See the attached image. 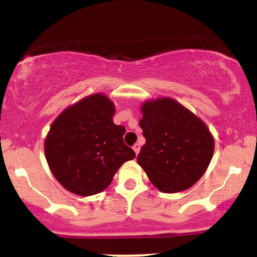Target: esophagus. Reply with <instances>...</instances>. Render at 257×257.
Listing matches in <instances>:
<instances>
[{
    "mask_svg": "<svg viewBox=\"0 0 257 257\" xmlns=\"http://www.w3.org/2000/svg\"><path fill=\"white\" fill-rule=\"evenodd\" d=\"M133 150H134V152H135V155H139V152H140V145H139V144H135L134 146H133Z\"/></svg>",
    "mask_w": 257,
    "mask_h": 257,
    "instance_id": "obj_1",
    "label": "esophagus"
}]
</instances>
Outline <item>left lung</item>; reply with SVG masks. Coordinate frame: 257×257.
<instances>
[{"mask_svg":"<svg viewBox=\"0 0 257 257\" xmlns=\"http://www.w3.org/2000/svg\"><path fill=\"white\" fill-rule=\"evenodd\" d=\"M140 128L146 139L139 166L159 191L176 193L196 184L214 155V138L202 119L172 98L144 102Z\"/></svg>","mask_w":257,"mask_h":257,"instance_id":"1","label":"left lung"}]
</instances>
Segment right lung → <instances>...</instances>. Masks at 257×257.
<instances>
[{"mask_svg":"<svg viewBox=\"0 0 257 257\" xmlns=\"http://www.w3.org/2000/svg\"><path fill=\"white\" fill-rule=\"evenodd\" d=\"M114 112L113 102L98 93L65 108L53 122L44 153L53 175L70 192H102L119 167L135 158L123 141L125 128L113 123Z\"/></svg>","mask_w":257,"mask_h":257,"instance_id":"obj_1","label":"right lung"}]
</instances>
